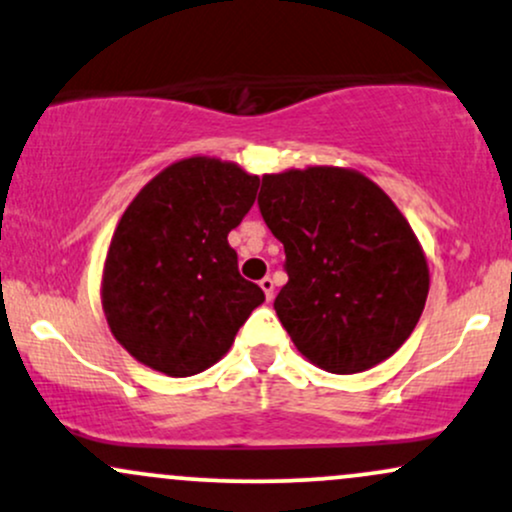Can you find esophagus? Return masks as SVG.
I'll return each mask as SVG.
<instances>
[{
	"label": "esophagus",
	"instance_id": "obj_1",
	"mask_svg": "<svg viewBox=\"0 0 512 512\" xmlns=\"http://www.w3.org/2000/svg\"><path fill=\"white\" fill-rule=\"evenodd\" d=\"M260 286H262L264 296H267V301H272V298H274V279H272V276H264V279L260 281Z\"/></svg>",
	"mask_w": 512,
	"mask_h": 512
}]
</instances>
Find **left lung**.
I'll return each instance as SVG.
<instances>
[{
  "label": "left lung",
  "instance_id": "8db88e82",
  "mask_svg": "<svg viewBox=\"0 0 512 512\" xmlns=\"http://www.w3.org/2000/svg\"><path fill=\"white\" fill-rule=\"evenodd\" d=\"M257 204L284 243L274 310L296 349L339 375L395 354L428 296L424 250L395 202L358 170L310 166L264 175Z\"/></svg>",
  "mask_w": 512,
  "mask_h": 512
}]
</instances>
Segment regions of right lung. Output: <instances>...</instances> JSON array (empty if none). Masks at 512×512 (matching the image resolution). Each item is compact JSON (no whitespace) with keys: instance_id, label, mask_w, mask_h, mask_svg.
I'll use <instances>...</instances> for the list:
<instances>
[{"instance_id":"obj_1","label":"right lung","mask_w":512,"mask_h":512,"mask_svg":"<svg viewBox=\"0 0 512 512\" xmlns=\"http://www.w3.org/2000/svg\"><path fill=\"white\" fill-rule=\"evenodd\" d=\"M257 187L236 163L192 156L161 170L125 209L101 298L110 332L139 363L170 378L202 373L264 303L228 245Z\"/></svg>"}]
</instances>
